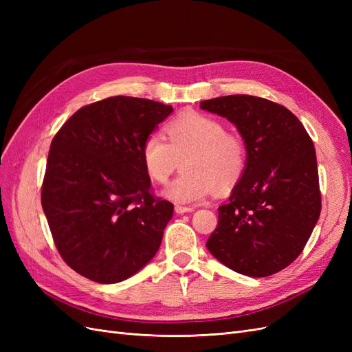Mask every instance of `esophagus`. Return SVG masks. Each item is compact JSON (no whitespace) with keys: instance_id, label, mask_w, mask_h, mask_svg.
I'll return each mask as SVG.
<instances>
[{"instance_id":"34e87169","label":"esophagus","mask_w":352,"mask_h":352,"mask_svg":"<svg viewBox=\"0 0 352 352\" xmlns=\"http://www.w3.org/2000/svg\"><path fill=\"white\" fill-rule=\"evenodd\" d=\"M175 211L177 212V214H185V212H192V211H194V207H184V206H176V207H175Z\"/></svg>"}]
</instances>
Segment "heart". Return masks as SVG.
Segmentation results:
<instances>
[{"mask_svg":"<svg viewBox=\"0 0 352 352\" xmlns=\"http://www.w3.org/2000/svg\"><path fill=\"white\" fill-rule=\"evenodd\" d=\"M167 138L153 132L141 148L146 176L155 184H166L179 160L186 172L163 189V197L177 204H195L214 194L217 185L229 188L242 176L247 166V146L238 133L226 132L216 117L186 113L166 127Z\"/></svg>","mask_w":352,"mask_h":352,"instance_id":"b5f03b06","label":"heart"}]
</instances>
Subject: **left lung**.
<instances>
[{
	"label": "left lung",
	"mask_w": 352,
	"mask_h": 352,
	"mask_svg": "<svg viewBox=\"0 0 352 352\" xmlns=\"http://www.w3.org/2000/svg\"><path fill=\"white\" fill-rule=\"evenodd\" d=\"M199 107L226 117L247 146V166L228 204L219 207L207 248L250 278L278 273L302 252L320 216L311 138L296 116L265 98L228 95Z\"/></svg>",
	"instance_id": "1"
}]
</instances>
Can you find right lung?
<instances>
[{"label":"right lung","instance_id":"right-lung-1","mask_svg":"<svg viewBox=\"0 0 352 352\" xmlns=\"http://www.w3.org/2000/svg\"><path fill=\"white\" fill-rule=\"evenodd\" d=\"M172 111L110 97L78 110L52 140L42 208L63 260L85 278L126 280L158 251L173 204L151 195L141 148Z\"/></svg>","mask_w":352,"mask_h":352}]
</instances>
